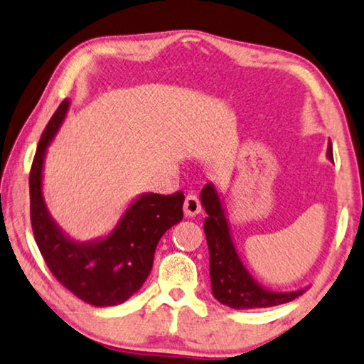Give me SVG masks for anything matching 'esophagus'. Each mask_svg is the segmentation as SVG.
I'll return each mask as SVG.
<instances>
[{"label":"esophagus","mask_w":364,"mask_h":364,"mask_svg":"<svg viewBox=\"0 0 364 364\" xmlns=\"http://www.w3.org/2000/svg\"><path fill=\"white\" fill-rule=\"evenodd\" d=\"M200 209H203V207H200V200L198 198V194L189 193L186 196V199H184V213L189 217H194L198 215Z\"/></svg>","instance_id":"esophagus-1"}]
</instances>
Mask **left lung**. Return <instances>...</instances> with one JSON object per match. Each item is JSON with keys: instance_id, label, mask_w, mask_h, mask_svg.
Masks as SVG:
<instances>
[{"instance_id": "8db88e82", "label": "left lung", "mask_w": 364, "mask_h": 364, "mask_svg": "<svg viewBox=\"0 0 364 364\" xmlns=\"http://www.w3.org/2000/svg\"><path fill=\"white\" fill-rule=\"evenodd\" d=\"M328 159L333 160L332 146L327 149ZM203 205L207 212L204 233L210 255V282L212 293L222 304L233 309L269 308L284 304L303 295L306 290L291 293H274L259 287L241 264L230 236L227 218L212 184H205L200 193Z\"/></svg>"}]
</instances>
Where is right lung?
<instances>
[{
  "label": "right lung",
  "instance_id": "right-lung-1",
  "mask_svg": "<svg viewBox=\"0 0 364 364\" xmlns=\"http://www.w3.org/2000/svg\"><path fill=\"white\" fill-rule=\"evenodd\" d=\"M68 107L69 100H63L48 121L32 161L28 188L33 238L50 272L73 295L92 306H114L134 295L151 274L161 235L181 222L184 194H144L126 210L112 235L97 243L80 245L66 238L45 207L42 168Z\"/></svg>",
  "mask_w": 364,
  "mask_h": 364
}]
</instances>
